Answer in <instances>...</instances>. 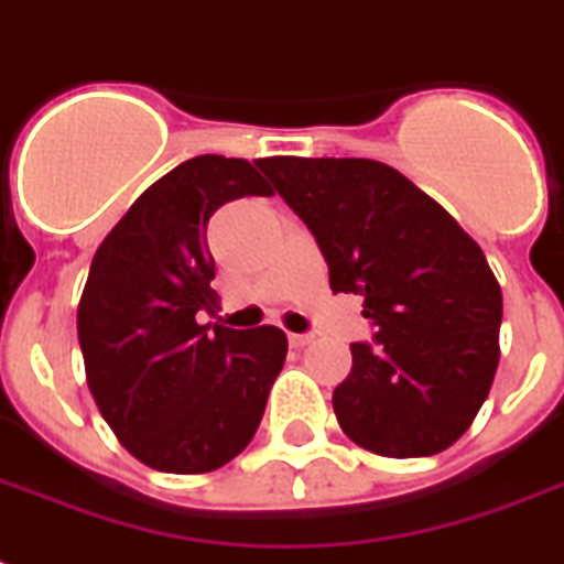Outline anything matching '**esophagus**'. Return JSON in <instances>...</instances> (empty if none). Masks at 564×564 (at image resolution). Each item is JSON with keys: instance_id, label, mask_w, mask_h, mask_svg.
I'll return each instance as SVG.
<instances>
[{"instance_id": "1", "label": "esophagus", "mask_w": 564, "mask_h": 564, "mask_svg": "<svg viewBox=\"0 0 564 564\" xmlns=\"http://www.w3.org/2000/svg\"><path fill=\"white\" fill-rule=\"evenodd\" d=\"M313 343V334H290L292 348H304V345Z\"/></svg>"}]
</instances>
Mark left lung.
<instances>
[{
	"instance_id": "obj_1",
	"label": "left lung",
	"mask_w": 564,
	"mask_h": 564,
	"mask_svg": "<svg viewBox=\"0 0 564 564\" xmlns=\"http://www.w3.org/2000/svg\"><path fill=\"white\" fill-rule=\"evenodd\" d=\"M313 230L330 290L362 295L375 345L334 389L345 436L377 456H433L471 427L500 360L503 295L482 248L401 172L369 158L257 163Z\"/></svg>"
}]
</instances>
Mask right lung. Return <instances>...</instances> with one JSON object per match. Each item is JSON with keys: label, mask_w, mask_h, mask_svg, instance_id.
Wrapping results in <instances>:
<instances>
[{"label": "right lung", "mask_w": 564, "mask_h": 564, "mask_svg": "<svg viewBox=\"0 0 564 564\" xmlns=\"http://www.w3.org/2000/svg\"><path fill=\"white\" fill-rule=\"evenodd\" d=\"M272 195L242 158L184 161L101 239L78 301V343L101 419L140 463L207 474L242 454L286 360V334L198 325L216 307L207 221Z\"/></svg>", "instance_id": "add662e5"}]
</instances>
